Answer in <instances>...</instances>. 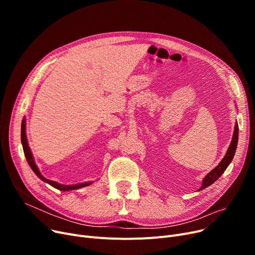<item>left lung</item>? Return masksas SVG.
<instances>
[{
    "label": "left lung",
    "mask_w": 255,
    "mask_h": 255,
    "mask_svg": "<svg viewBox=\"0 0 255 255\" xmlns=\"http://www.w3.org/2000/svg\"><path fill=\"white\" fill-rule=\"evenodd\" d=\"M238 137H239V126L236 123L233 140L231 142V145H230L229 150H227V152H226V155L221 160V162L215 168H214L213 170H211L208 173V175L205 177V179L203 181V185H202V187H200L199 190L205 189L206 187L210 186L211 184H213L214 182H215L217 179H219V177H221V175L224 172L226 167L229 166V164L232 162V160H233V158L235 156V153H236V150H237V144H238Z\"/></svg>",
    "instance_id": "left-lung-1"
}]
</instances>
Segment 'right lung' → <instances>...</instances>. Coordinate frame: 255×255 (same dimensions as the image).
Listing matches in <instances>:
<instances>
[{
	"label": "right lung",
	"mask_w": 255,
	"mask_h": 255,
	"mask_svg": "<svg viewBox=\"0 0 255 255\" xmlns=\"http://www.w3.org/2000/svg\"><path fill=\"white\" fill-rule=\"evenodd\" d=\"M21 143H22V148H23V152H24V156L26 158V161H28L29 165L31 166V168L33 169V171L36 173V175L41 179L42 181L48 183L49 185H51L52 187H55V188L61 190V191H69V190H74V189H79L82 188V187H86L92 184V182H87V183H82V184H76V185H62L59 184L57 182H53L50 180L45 179L41 173H40L35 161H34V158L32 156L31 150L29 148V144H28V140H26V135H25V119L22 120L21 122Z\"/></svg>",
	"instance_id": "1"
}]
</instances>
